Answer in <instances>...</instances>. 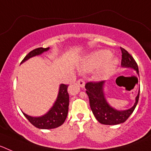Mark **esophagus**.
Wrapping results in <instances>:
<instances>
[{"label":"esophagus","mask_w":151,"mask_h":151,"mask_svg":"<svg viewBox=\"0 0 151 151\" xmlns=\"http://www.w3.org/2000/svg\"><path fill=\"white\" fill-rule=\"evenodd\" d=\"M77 83L78 84V85H79L80 87H82V88L85 87V82L83 79H78V81H77Z\"/></svg>","instance_id":"esophagus-1"}]
</instances>
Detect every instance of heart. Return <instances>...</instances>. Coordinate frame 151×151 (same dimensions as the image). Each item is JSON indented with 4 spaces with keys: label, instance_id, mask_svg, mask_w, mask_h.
Listing matches in <instances>:
<instances>
[{
    "label": "heart",
    "instance_id": "obj_1",
    "mask_svg": "<svg viewBox=\"0 0 151 151\" xmlns=\"http://www.w3.org/2000/svg\"><path fill=\"white\" fill-rule=\"evenodd\" d=\"M111 52L106 50L96 51L87 57L82 64L81 69L82 71H91L100 69V76L106 77L115 71L118 66L119 60L116 58H110Z\"/></svg>",
    "mask_w": 151,
    "mask_h": 151
}]
</instances>
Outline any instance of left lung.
<instances>
[{
	"instance_id": "obj_1",
	"label": "left lung",
	"mask_w": 151,
	"mask_h": 151,
	"mask_svg": "<svg viewBox=\"0 0 151 151\" xmlns=\"http://www.w3.org/2000/svg\"><path fill=\"white\" fill-rule=\"evenodd\" d=\"M122 51V67L131 68L135 70L139 76L138 66L132 56L127 50L120 47ZM105 81L97 82H88L85 85L86 93L89 98L91 109L97 120L104 125H118L127 120V119L133 113L138 104L139 99L140 88L138 95L135 97V102L132 107L125 110H119L110 106L105 97L104 88Z\"/></svg>"
}]
</instances>
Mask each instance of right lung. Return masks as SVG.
Returning <instances> with one entry per match:
<instances>
[{
  "instance_id": "obj_1",
  "label": "right lung",
  "mask_w": 151,
  "mask_h": 151,
  "mask_svg": "<svg viewBox=\"0 0 151 151\" xmlns=\"http://www.w3.org/2000/svg\"><path fill=\"white\" fill-rule=\"evenodd\" d=\"M50 49V47H38L32 50L25 57L21 63L30 59L31 57L41 55L44 52H46ZM67 85L61 84L60 85L58 95L49 111L45 115L38 117L31 116L26 113H22L26 116L28 120L36 128L41 129H51L59 127L66 120L68 114L69 104V97L67 91Z\"/></svg>"
}]
</instances>
